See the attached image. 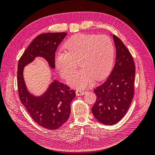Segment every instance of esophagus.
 I'll return each mask as SVG.
<instances>
[{
  "instance_id": "obj_1",
  "label": "esophagus",
  "mask_w": 155,
  "mask_h": 155,
  "mask_svg": "<svg viewBox=\"0 0 155 155\" xmlns=\"http://www.w3.org/2000/svg\"><path fill=\"white\" fill-rule=\"evenodd\" d=\"M87 93L86 91H80V90H77L76 91V94L77 96H83L84 94H85Z\"/></svg>"
}]
</instances>
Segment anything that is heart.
<instances>
[{
    "mask_svg": "<svg viewBox=\"0 0 155 155\" xmlns=\"http://www.w3.org/2000/svg\"><path fill=\"white\" fill-rule=\"evenodd\" d=\"M66 51L55 54V63L60 74L67 78L79 61L81 68L74 72L68 79V83L79 89L90 86L96 80L109 74L114 61V47L112 41L106 35L77 34L65 43Z\"/></svg>",
    "mask_w": 155,
    "mask_h": 155,
    "instance_id": "obj_1",
    "label": "heart"
}]
</instances>
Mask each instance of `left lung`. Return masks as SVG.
<instances>
[{
    "instance_id": "left-lung-1",
    "label": "left lung",
    "mask_w": 155,
    "mask_h": 155,
    "mask_svg": "<svg viewBox=\"0 0 155 155\" xmlns=\"http://www.w3.org/2000/svg\"><path fill=\"white\" fill-rule=\"evenodd\" d=\"M112 36L116 49L115 64L107 80L94 89L97 99L92 108L94 116L107 125L119 122L127 112L134 95L135 76L130 51L118 37Z\"/></svg>"
}]
</instances>
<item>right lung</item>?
Here are the masks:
<instances>
[{"instance_id": "1", "label": "right lung", "mask_w": 155, "mask_h": 155, "mask_svg": "<svg viewBox=\"0 0 155 155\" xmlns=\"http://www.w3.org/2000/svg\"><path fill=\"white\" fill-rule=\"evenodd\" d=\"M67 34L65 32L46 33L36 37L18 63L17 87L21 101L32 119L48 130L57 129L67 121L70 114V103L76 93L54 79L43 94L35 96L28 90L23 70L37 57L44 58L50 68L54 69L55 51Z\"/></svg>"}]
</instances>
